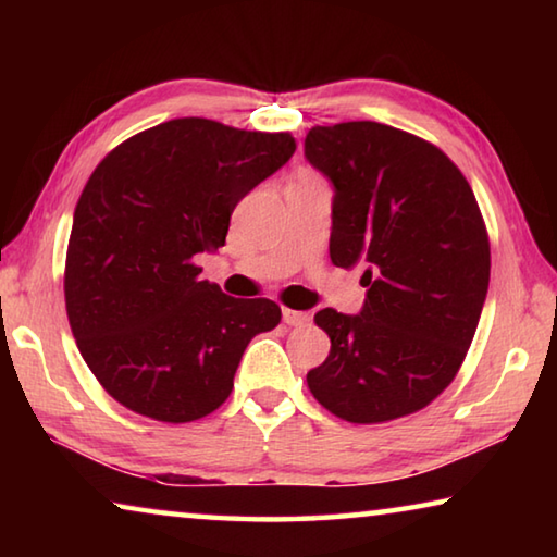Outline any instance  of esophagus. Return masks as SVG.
<instances>
[{"instance_id": "esophagus-1", "label": "esophagus", "mask_w": 557, "mask_h": 557, "mask_svg": "<svg viewBox=\"0 0 557 557\" xmlns=\"http://www.w3.org/2000/svg\"><path fill=\"white\" fill-rule=\"evenodd\" d=\"M282 319H285V324L289 326H307L312 322V317L307 312H297V309H285V312H282Z\"/></svg>"}]
</instances>
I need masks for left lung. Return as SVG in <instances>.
<instances>
[{"mask_svg": "<svg viewBox=\"0 0 557 557\" xmlns=\"http://www.w3.org/2000/svg\"><path fill=\"white\" fill-rule=\"evenodd\" d=\"M305 157L334 186L329 256L366 262L358 314L326 307L332 338L307 373L336 418L371 425L418 412L455 379L488 289V235L474 191L425 139L381 122L312 127Z\"/></svg>", "mask_w": 557, "mask_h": 557, "instance_id": "obj_1", "label": "left lung"}]
</instances>
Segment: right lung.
<instances>
[{
  "instance_id": "right-lung-1",
  "label": "right lung",
  "mask_w": 557,
  "mask_h": 557,
  "mask_svg": "<svg viewBox=\"0 0 557 557\" xmlns=\"http://www.w3.org/2000/svg\"><path fill=\"white\" fill-rule=\"evenodd\" d=\"M295 149L289 132L178 117L90 174L73 213L65 312L88 369L132 412L191 422L221 408L245 346L280 324L275 301L201 280L196 256L225 245L235 206Z\"/></svg>"
}]
</instances>
